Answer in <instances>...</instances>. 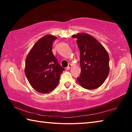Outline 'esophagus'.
Segmentation results:
<instances>
[{
  "label": "esophagus",
  "mask_w": 132,
  "mask_h": 132,
  "mask_svg": "<svg viewBox=\"0 0 132 132\" xmlns=\"http://www.w3.org/2000/svg\"><path fill=\"white\" fill-rule=\"evenodd\" d=\"M71 67V64H68V67H67V68H66V69H67V70H69V69H70Z\"/></svg>",
  "instance_id": "esophagus-1"
}]
</instances>
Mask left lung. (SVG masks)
I'll return each instance as SVG.
<instances>
[{"label": "left lung", "instance_id": "obj_1", "mask_svg": "<svg viewBox=\"0 0 132 132\" xmlns=\"http://www.w3.org/2000/svg\"><path fill=\"white\" fill-rule=\"evenodd\" d=\"M76 38L80 52V76L77 81L88 90L97 88L104 83L109 72V57L105 49L91 35L80 33Z\"/></svg>", "mask_w": 132, "mask_h": 132}]
</instances>
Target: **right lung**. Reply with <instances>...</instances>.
Here are the masks:
<instances>
[{
  "label": "right lung",
  "instance_id": "obj_1",
  "mask_svg": "<svg viewBox=\"0 0 132 132\" xmlns=\"http://www.w3.org/2000/svg\"><path fill=\"white\" fill-rule=\"evenodd\" d=\"M56 38L52 35L42 37L26 57V76L32 87L39 93L46 94L54 90L64 70L52 51L53 41Z\"/></svg>",
  "mask_w": 132,
  "mask_h": 132
}]
</instances>
